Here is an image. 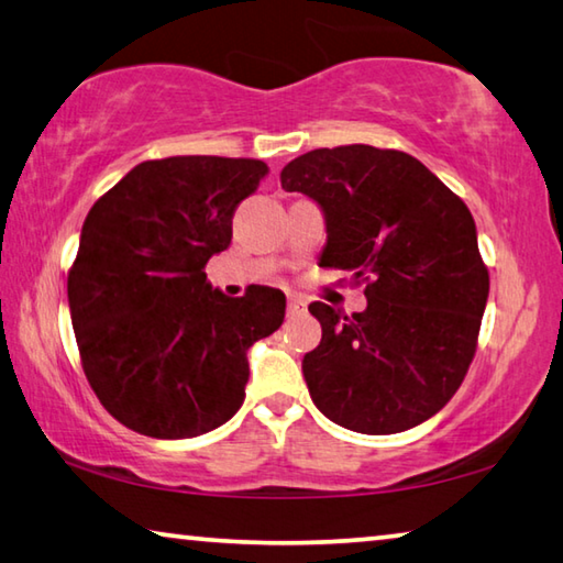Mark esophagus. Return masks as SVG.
I'll list each match as a JSON object with an SVG mask.
<instances>
[{
  "mask_svg": "<svg viewBox=\"0 0 563 563\" xmlns=\"http://www.w3.org/2000/svg\"><path fill=\"white\" fill-rule=\"evenodd\" d=\"M305 310V302L298 298V295H290L288 298V316H300Z\"/></svg>",
  "mask_w": 563,
  "mask_h": 563,
  "instance_id": "esophagus-1",
  "label": "esophagus"
}]
</instances>
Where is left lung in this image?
Listing matches in <instances>:
<instances>
[{"mask_svg": "<svg viewBox=\"0 0 563 563\" xmlns=\"http://www.w3.org/2000/svg\"><path fill=\"white\" fill-rule=\"evenodd\" d=\"M280 184L325 216L320 265L369 278L362 312L310 302L322 325L302 357L312 402L362 434L422 424L460 389L489 298L470 208L422 161L365 144L308 151Z\"/></svg>", "mask_w": 563, "mask_h": 563, "instance_id": "8db88e82", "label": "left lung"}]
</instances>
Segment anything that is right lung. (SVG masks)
<instances>
[{"label":"right lung","mask_w":563,"mask_h":563,"mask_svg":"<svg viewBox=\"0 0 563 563\" xmlns=\"http://www.w3.org/2000/svg\"><path fill=\"white\" fill-rule=\"evenodd\" d=\"M265 174L258 158L144 161L84 221L71 325L91 389L129 430L188 440L241 409L247 347L280 328L285 295L251 285L228 298L203 268Z\"/></svg>","instance_id":"1"}]
</instances>
